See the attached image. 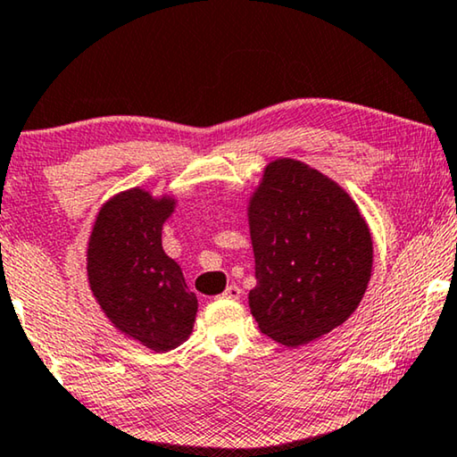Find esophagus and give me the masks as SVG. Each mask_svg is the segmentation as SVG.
<instances>
[{"instance_id": "esophagus-1", "label": "esophagus", "mask_w": 457, "mask_h": 457, "mask_svg": "<svg viewBox=\"0 0 457 457\" xmlns=\"http://www.w3.org/2000/svg\"><path fill=\"white\" fill-rule=\"evenodd\" d=\"M221 295H223V298H228V300H237L242 295V290L237 286H228L226 292H223Z\"/></svg>"}]
</instances>
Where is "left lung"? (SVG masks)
<instances>
[{"label": "left lung", "instance_id": "8db88e82", "mask_svg": "<svg viewBox=\"0 0 457 457\" xmlns=\"http://www.w3.org/2000/svg\"><path fill=\"white\" fill-rule=\"evenodd\" d=\"M248 221L256 265L248 304L265 336L294 348L356 311L370 279L372 240L336 182L278 159L250 201Z\"/></svg>", "mask_w": 457, "mask_h": 457}]
</instances>
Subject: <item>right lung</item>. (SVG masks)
Returning <instances> with one entry per match:
<instances>
[{"instance_id":"right-lung-1","label":"right lung","mask_w":457,"mask_h":457,"mask_svg":"<svg viewBox=\"0 0 457 457\" xmlns=\"http://www.w3.org/2000/svg\"><path fill=\"white\" fill-rule=\"evenodd\" d=\"M173 201L132 188L101 209L88 240V284L109 320L146 348L167 352L190 336L196 295L163 253Z\"/></svg>"}]
</instances>
